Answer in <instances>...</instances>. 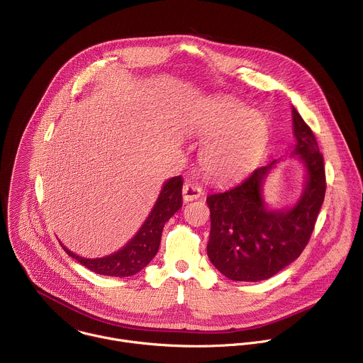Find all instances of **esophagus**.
I'll use <instances>...</instances> for the list:
<instances>
[{
    "mask_svg": "<svg viewBox=\"0 0 363 363\" xmlns=\"http://www.w3.org/2000/svg\"><path fill=\"white\" fill-rule=\"evenodd\" d=\"M201 194H203V189H201L199 184H196V183L191 182V180H187V182L184 183V186H183V199H184V201L196 200V199H199Z\"/></svg>",
    "mask_w": 363,
    "mask_h": 363,
    "instance_id": "esophagus-1",
    "label": "esophagus"
}]
</instances>
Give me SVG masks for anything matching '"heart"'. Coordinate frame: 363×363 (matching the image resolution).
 <instances>
[{"label": "heart", "mask_w": 363, "mask_h": 363, "mask_svg": "<svg viewBox=\"0 0 363 363\" xmlns=\"http://www.w3.org/2000/svg\"><path fill=\"white\" fill-rule=\"evenodd\" d=\"M196 132L203 139L214 138L201 149L200 164L210 177L218 180L250 172L268 143L265 116L233 101L211 105L199 119Z\"/></svg>", "instance_id": "b5f03b06"}]
</instances>
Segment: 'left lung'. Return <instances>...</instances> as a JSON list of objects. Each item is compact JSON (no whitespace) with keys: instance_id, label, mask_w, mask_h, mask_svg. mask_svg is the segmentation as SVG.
Wrapping results in <instances>:
<instances>
[{"instance_id":"obj_1","label":"left lung","mask_w":363,"mask_h":363,"mask_svg":"<svg viewBox=\"0 0 363 363\" xmlns=\"http://www.w3.org/2000/svg\"><path fill=\"white\" fill-rule=\"evenodd\" d=\"M292 119L296 139L292 155H298L306 169V186L292 208L268 210L262 200V182L277 160L233 187L207 196L211 220L207 255L233 281L271 278L301 255L313 231L326 190L323 157L313 132L295 108Z\"/></svg>"}]
</instances>
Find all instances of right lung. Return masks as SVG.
Listing matches in <instances>:
<instances>
[{
  "mask_svg": "<svg viewBox=\"0 0 363 363\" xmlns=\"http://www.w3.org/2000/svg\"><path fill=\"white\" fill-rule=\"evenodd\" d=\"M182 176L172 177L164 183L153 210L138 234L118 252L104 258H82L67 247L62 245V248L69 257L96 274L108 277H132L138 274L156 255L166 221L182 207Z\"/></svg>",
  "mask_w": 363,
  "mask_h": 363,
  "instance_id": "obj_1",
  "label": "right lung"
}]
</instances>
